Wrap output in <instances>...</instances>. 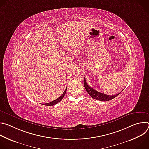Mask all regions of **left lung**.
Listing matches in <instances>:
<instances>
[{
    "label": "left lung",
    "mask_w": 149,
    "mask_h": 149,
    "mask_svg": "<svg viewBox=\"0 0 149 149\" xmlns=\"http://www.w3.org/2000/svg\"><path fill=\"white\" fill-rule=\"evenodd\" d=\"M84 85L85 88H86V90L87 91V93H88V94L94 99H95V100H97L99 101H110V100L113 99L114 98L116 97L118 95H119L121 93V92H120V93H118L116 95H109L107 94H105L104 93H101L100 92L97 91L96 90H95L94 89H93V88H91V87H90L88 86L86 82V78H84ZM121 91H123V90Z\"/></svg>",
    "instance_id": "left-lung-1"
}]
</instances>
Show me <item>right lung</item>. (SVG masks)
I'll list each match as a JSON object with an SVG mask.
<instances>
[{"label":"right lung","instance_id":"right-lung-1","mask_svg":"<svg viewBox=\"0 0 149 149\" xmlns=\"http://www.w3.org/2000/svg\"><path fill=\"white\" fill-rule=\"evenodd\" d=\"M66 91H67V88L65 89V91L63 92V93L62 94V95H61V96H60L59 97H58L57 99H56L55 100H54V101H51V102H49V103L43 104V105H49V106H51V105H55L56 104L58 103L61 100H62L63 97H64V95H65V93H66Z\"/></svg>","mask_w":149,"mask_h":149}]
</instances>
